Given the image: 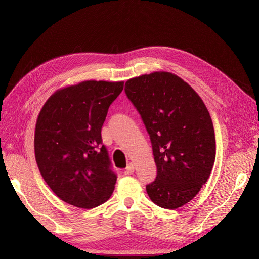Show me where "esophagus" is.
Masks as SVG:
<instances>
[{"mask_svg": "<svg viewBox=\"0 0 259 259\" xmlns=\"http://www.w3.org/2000/svg\"><path fill=\"white\" fill-rule=\"evenodd\" d=\"M134 170H135L134 164L128 163V165L126 166V168H125V175H132L133 173H134Z\"/></svg>", "mask_w": 259, "mask_h": 259, "instance_id": "1", "label": "esophagus"}]
</instances>
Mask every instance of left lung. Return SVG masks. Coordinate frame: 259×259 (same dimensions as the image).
Listing matches in <instances>:
<instances>
[{"label": "left lung", "mask_w": 259, "mask_h": 259, "mask_svg": "<svg viewBox=\"0 0 259 259\" xmlns=\"http://www.w3.org/2000/svg\"><path fill=\"white\" fill-rule=\"evenodd\" d=\"M125 93L150 136L156 178L150 200L176 209L190 202L211 173L216 155L213 122L199 94L182 77L154 71L133 77Z\"/></svg>", "instance_id": "obj_1"}]
</instances>
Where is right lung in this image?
<instances>
[{"label":"right lung","instance_id":"right-lung-1","mask_svg":"<svg viewBox=\"0 0 259 259\" xmlns=\"http://www.w3.org/2000/svg\"><path fill=\"white\" fill-rule=\"evenodd\" d=\"M123 88V81L69 85L52 94L38 113L37 167L52 191L68 204L93 208L111 197L116 176L101 145V127Z\"/></svg>","mask_w":259,"mask_h":259}]
</instances>
